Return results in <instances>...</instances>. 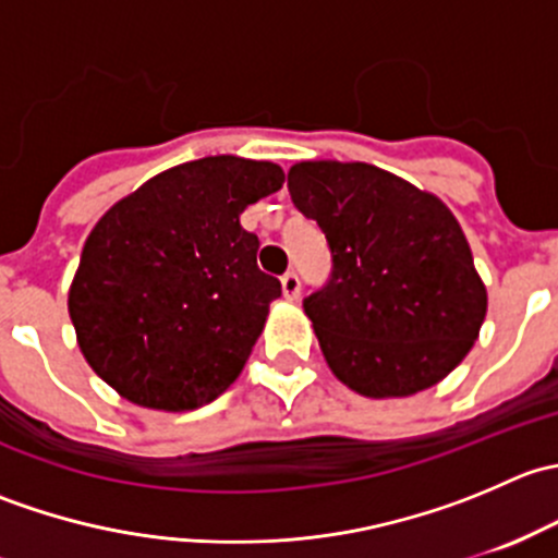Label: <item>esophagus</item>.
I'll use <instances>...</instances> for the list:
<instances>
[{"mask_svg":"<svg viewBox=\"0 0 558 558\" xmlns=\"http://www.w3.org/2000/svg\"><path fill=\"white\" fill-rule=\"evenodd\" d=\"M280 283H283V296H286V300H300V291H302L300 275H296V272H286L283 278H280Z\"/></svg>","mask_w":558,"mask_h":558,"instance_id":"obj_1","label":"esophagus"}]
</instances>
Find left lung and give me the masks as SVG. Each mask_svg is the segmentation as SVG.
<instances>
[{
  "instance_id": "left-lung-1",
  "label": "left lung",
  "mask_w": 558,
  "mask_h": 558,
  "mask_svg": "<svg viewBox=\"0 0 558 558\" xmlns=\"http://www.w3.org/2000/svg\"><path fill=\"white\" fill-rule=\"evenodd\" d=\"M289 194L331 251L329 283L302 305L337 380L373 399L440 384L488 307L453 213L364 161H300Z\"/></svg>"
}]
</instances>
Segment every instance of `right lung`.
Masks as SVG:
<instances>
[{"label": "right lung", "mask_w": 558, "mask_h": 558, "mask_svg": "<svg viewBox=\"0 0 558 558\" xmlns=\"http://www.w3.org/2000/svg\"><path fill=\"white\" fill-rule=\"evenodd\" d=\"M283 178L272 161L207 156L99 218L66 305L86 362L123 399L183 413L238 380L280 296L240 213Z\"/></svg>", "instance_id": "1"}]
</instances>
